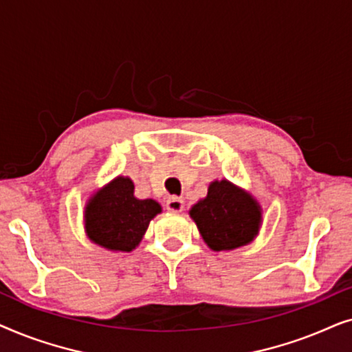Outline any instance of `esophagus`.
I'll return each instance as SVG.
<instances>
[{
    "label": "esophagus",
    "mask_w": 352,
    "mask_h": 352,
    "mask_svg": "<svg viewBox=\"0 0 352 352\" xmlns=\"http://www.w3.org/2000/svg\"><path fill=\"white\" fill-rule=\"evenodd\" d=\"M166 210L170 213H181L184 210V200L179 199V197H170L166 200Z\"/></svg>",
    "instance_id": "obj_1"
}]
</instances>
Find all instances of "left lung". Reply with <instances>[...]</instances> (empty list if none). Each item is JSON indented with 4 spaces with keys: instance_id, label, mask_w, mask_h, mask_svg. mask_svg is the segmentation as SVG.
<instances>
[{
    "instance_id": "1",
    "label": "left lung",
    "mask_w": 352,
    "mask_h": 352,
    "mask_svg": "<svg viewBox=\"0 0 352 352\" xmlns=\"http://www.w3.org/2000/svg\"><path fill=\"white\" fill-rule=\"evenodd\" d=\"M189 214L213 252H229L252 243L263 226L259 201L228 179L210 182L208 194L192 205Z\"/></svg>"
}]
</instances>
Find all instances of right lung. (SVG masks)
<instances>
[{
	"label": "right lung",
	"instance_id": "obj_1",
	"mask_svg": "<svg viewBox=\"0 0 352 352\" xmlns=\"http://www.w3.org/2000/svg\"><path fill=\"white\" fill-rule=\"evenodd\" d=\"M158 213H162L158 201L134 197V182L128 176H117L86 201V237L109 252L129 253L141 243L148 224Z\"/></svg>",
	"mask_w": 352,
	"mask_h": 352
}]
</instances>
